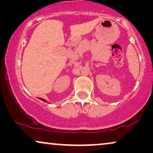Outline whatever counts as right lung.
I'll return each instance as SVG.
<instances>
[{"instance_id":"1","label":"right lung","mask_w":153,"mask_h":153,"mask_svg":"<svg viewBox=\"0 0 153 153\" xmlns=\"http://www.w3.org/2000/svg\"><path fill=\"white\" fill-rule=\"evenodd\" d=\"M39 99L41 100H42V101H44V102H46V100L45 99H42V98H39Z\"/></svg>"}]
</instances>
